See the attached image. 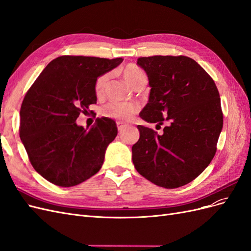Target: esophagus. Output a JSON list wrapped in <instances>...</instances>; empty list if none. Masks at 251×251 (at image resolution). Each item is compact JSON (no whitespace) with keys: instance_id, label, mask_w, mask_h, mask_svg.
<instances>
[{"instance_id":"34e87169","label":"esophagus","mask_w":251,"mask_h":251,"mask_svg":"<svg viewBox=\"0 0 251 251\" xmlns=\"http://www.w3.org/2000/svg\"><path fill=\"white\" fill-rule=\"evenodd\" d=\"M117 127H118V131H119V133H123V131L125 130L126 126H125V125H123L121 123H117Z\"/></svg>"}]
</instances>
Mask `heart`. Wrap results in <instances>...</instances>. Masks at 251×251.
I'll list each match as a JSON object with an SVG mask.
<instances>
[{"mask_svg": "<svg viewBox=\"0 0 251 251\" xmlns=\"http://www.w3.org/2000/svg\"><path fill=\"white\" fill-rule=\"evenodd\" d=\"M123 75L128 85L134 87L141 78L146 77V74L142 70L135 66H126L123 70ZM108 80V74H103L98 77L95 82V93L97 96L102 94L105 83ZM137 112V108L131 103H124V102H110L105 104L101 110V114L105 117L115 119L119 123H127L131 121L134 117L135 113Z\"/></svg>", "mask_w": 251, "mask_h": 251, "instance_id": "b5f03b06", "label": "heart"}]
</instances>
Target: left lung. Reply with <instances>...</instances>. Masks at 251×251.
I'll return each mask as SVG.
<instances>
[{
  "mask_svg": "<svg viewBox=\"0 0 251 251\" xmlns=\"http://www.w3.org/2000/svg\"><path fill=\"white\" fill-rule=\"evenodd\" d=\"M151 87L140 117L164 126L161 135L138 126L132 148L135 169L151 183L165 188L183 186L207 168L223 127L221 100L215 81L187 56L139 57ZM166 117V119L164 117Z\"/></svg>",
  "mask_w": 251,
  "mask_h": 251,
  "instance_id": "8db88e82",
  "label": "left lung"
}]
</instances>
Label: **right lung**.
Masks as SVG:
<instances>
[{
	"label": "right lung",
	"instance_id": "obj_1",
	"mask_svg": "<svg viewBox=\"0 0 251 251\" xmlns=\"http://www.w3.org/2000/svg\"><path fill=\"white\" fill-rule=\"evenodd\" d=\"M123 60L59 56L28 90L20 111V137L34 170L51 183L77 185L101 169L105 150L117 136L115 121L97 118L88 130L76 119L96 103V79Z\"/></svg>",
	"mask_w": 251,
	"mask_h": 251
}]
</instances>
